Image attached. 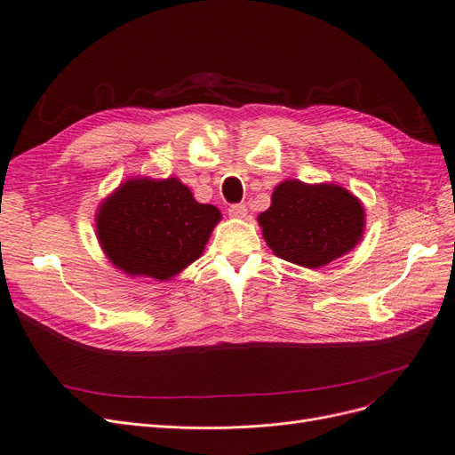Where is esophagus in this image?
I'll return each mask as SVG.
<instances>
[{
    "label": "esophagus",
    "instance_id": "1",
    "mask_svg": "<svg viewBox=\"0 0 455 455\" xmlns=\"http://www.w3.org/2000/svg\"><path fill=\"white\" fill-rule=\"evenodd\" d=\"M228 215L234 220H243V218H247V206L245 204H232L228 208Z\"/></svg>",
    "mask_w": 455,
    "mask_h": 455
}]
</instances>
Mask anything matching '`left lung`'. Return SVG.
Here are the masks:
<instances>
[{
	"instance_id": "obj_1",
	"label": "left lung",
	"mask_w": 455,
	"mask_h": 455,
	"mask_svg": "<svg viewBox=\"0 0 455 455\" xmlns=\"http://www.w3.org/2000/svg\"><path fill=\"white\" fill-rule=\"evenodd\" d=\"M269 249L295 266L319 269L348 254L365 232L363 203L339 184L282 180L258 215Z\"/></svg>"
}]
</instances>
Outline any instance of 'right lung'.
Segmentation results:
<instances>
[{"instance_id": "right-lung-1", "label": "right lung", "mask_w": 455, "mask_h": 455, "mask_svg": "<svg viewBox=\"0 0 455 455\" xmlns=\"http://www.w3.org/2000/svg\"><path fill=\"white\" fill-rule=\"evenodd\" d=\"M220 221L177 177H132L100 203L95 234L114 267L167 282L203 256Z\"/></svg>"}]
</instances>
